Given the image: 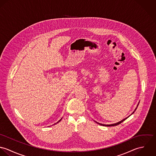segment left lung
<instances>
[{
  "label": "left lung",
  "mask_w": 156,
  "mask_h": 156,
  "mask_svg": "<svg viewBox=\"0 0 156 156\" xmlns=\"http://www.w3.org/2000/svg\"><path fill=\"white\" fill-rule=\"evenodd\" d=\"M139 103H138V104H137V106H136V109H134V111L133 112H132V113L130 115H132L133 113L134 112H135V111L136 110V109H137V106H138V105H139ZM130 116H127V118H124V119H122L121 121H119V122H116V123H114V124H101V123H98V122H96L95 121V122H97V124H100V125H101V126H107V127H110V126H117V125H118V124H121V122H122L124 121H125L127 118H128Z\"/></svg>",
  "instance_id": "obj_1"
}]
</instances>
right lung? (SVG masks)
Here are the masks:
<instances>
[{
	"instance_id": "obj_1",
	"label": "right lung",
	"mask_w": 156,
	"mask_h": 156,
	"mask_svg": "<svg viewBox=\"0 0 156 156\" xmlns=\"http://www.w3.org/2000/svg\"><path fill=\"white\" fill-rule=\"evenodd\" d=\"M62 119V118H61V119H60V120H59V121H58V122H56V123H58V122H59V121H61V119ZM56 123H55V124H56Z\"/></svg>"
}]
</instances>
